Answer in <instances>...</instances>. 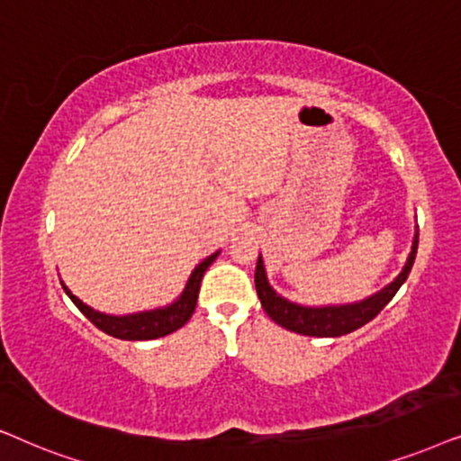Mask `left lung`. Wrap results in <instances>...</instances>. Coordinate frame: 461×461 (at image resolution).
Returning <instances> with one entry per match:
<instances>
[{
  "label": "left lung",
  "mask_w": 461,
  "mask_h": 461,
  "mask_svg": "<svg viewBox=\"0 0 461 461\" xmlns=\"http://www.w3.org/2000/svg\"><path fill=\"white\" fill-rule=\"evenodd\" d=\"M417 242H420V234H415L413 249L407 259V266L394 282H390L384 291L373 294V297L365 299L360 303H348V305H330V308H305V305H297L286 302L285 297L276 294L272 286L267 285L266 278V267H263L261 257L257 259L255 269V286L257 294H259L263 310L267 312V316L272 318L276 324L285 327L293 333L308 335V337H341L352 333V330L365 327L366 322H371L385 305L390 303V299L394 297L398 288L402 286V282L409 278L411 267H413L415 255H417Z\"/></svg>",
  "instance_id": "8db88e82"
}]
</instances>
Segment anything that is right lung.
<instances>
[{
  "instance_id": "1",
  "label": "right lung",
  "mask_w": 461,
  "mask_h": 461,
  "mask_svg": "<svg viewBox=\"0 0 461 461\" xmlns=\"http://www.w3.org/2000/svg\"><path fill=\"white\" fill-rule=\"evenodd\" d=\"M219 253H214L200 263L198 267L194 269L192 278H189L185 291L173 305L162 310H153V312H140V314H132V316H107L101 314V312H95L88 305L79 302L76 294H71L69 288H65V293L69 294V299L77 305L79 312L88 318V321L95 324L96 329H101L103 333L118 337V339H128V341H145V339H158V337L170 335L175 333L176 329H181L189 318H192L194 310H195V302H198V291H200V282L202 276L208 269V266L217 259Z\"/></svg>"
}]
</instances>
